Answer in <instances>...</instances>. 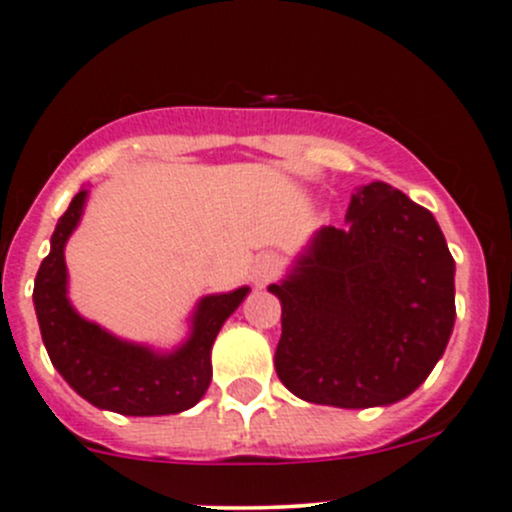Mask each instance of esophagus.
<instances>
[{"instance_id":"1","label":"esophagus","mask_w":512,"mask_h":512,"mask_svg":"<svg viewBox=\"0 0 512 512\" xmlns=\"http://www.w3.org/2000/svg\"><path fill=\"white\" fill-rule=\"evenodd\" d=\"M282 270V262L277 255H262L255 260V267H252V282L257 287H265L267 282L275 280Z\"/></svg>"}]
</instances>
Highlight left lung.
Returning <instances> with one entry per match:
<instances>
[{"instance_id":"8db88e82","label":"left lung","mask_w":512,"mask_h":512,"mask_svg":"<svg viewBox=\"0 0 512 512\" xmlns=\"http://www.w3.org/2000/svg\"><path fill=\"white\" fill-rule=\"evenodd\" d=\"M456 262L426 208L389 183L361 185L347 225L314 232L282 304L275 369L309 404L371 409L406 399L446 352Z\"/></svg>"}]
</instances>
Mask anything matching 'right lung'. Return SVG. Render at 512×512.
<instances>
[{
  "mask_svg": "<svg viewBox=\"0 0 512 512\" xmlns=\"http://www.w3.org/2000/svg\"><path fill=\"white\" fill-rule=\"evenodd\" d=\"M86 195L89 190H79L59 218L49 255L34 280L36 319L51 364L76 394L98 409L123 416L180 414L208 391L213 379L210 349L250 287L200 299L190 319V337L168 354L113 337L81 317L66 297L64 247L84 215Z\"/></svg>",
  "mask_w": 512,
  "mask_h": 512,
  "instance_id": "add662e5",
  "label": "right lung"
}]
</instances>
